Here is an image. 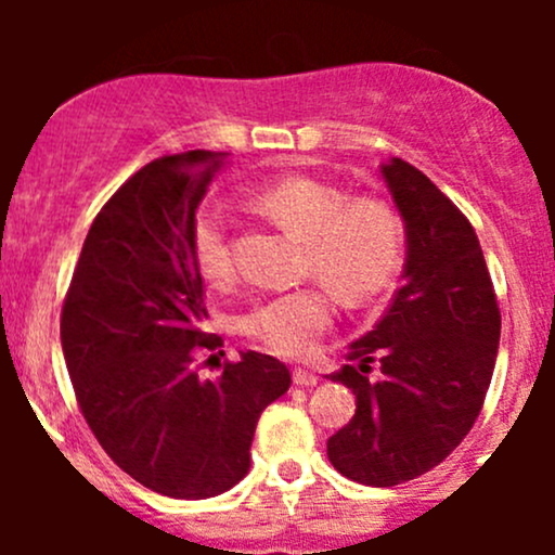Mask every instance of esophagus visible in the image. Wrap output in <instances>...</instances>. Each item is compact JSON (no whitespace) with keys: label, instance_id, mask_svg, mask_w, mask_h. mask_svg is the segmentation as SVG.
<instances>
[{"label":"esophagus","instance_id":"esophagus-1","mask_svg":"<svg viewBox=\"0 0 555 555\" xmlns=\"http://www.w3.org/2000/svg\"><path fill=\"white\" fill-rule=\"evenodd\" d=\"M292 380H295L297 386H315L318 384V375L310 373V371H305V367H295V371H292Z\"/></svg>","mask_w":555,"mask_h":555}]
</instances>
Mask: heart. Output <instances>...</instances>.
Here are the masks:
<instances>
[{"mask_svg": "<svg viewBox=\"0 0 555 555\" xmlns=\"http://www.w3.org/2000/svg\"><path fill=\"white\" fill-rule=\"evenodd\" d=\"M256 206L305 242V266L347 302H362L384 289L401 256V224L380 201L347 203V195L313 177L289 175L260 184ZM190 250L206 282L232 279L227 216L206 203L193 219ZM334 305L321 286L266 297L242 315L240 328L279 354H308L328 328Z\"/></svg>", "mask_w": 555, "mask_h": 555, "instance_id": "heart-1", "label": "heart"}]
</instances>
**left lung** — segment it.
I'll return each instance as SVG.
<instances>
[{"label":"left lung","instance_id":"8db88e82","mask_svg":"<svg viewBox=\"0 0 555 555\" xmlns=\"http://www.w3.org/2000/svg\"><path fill=\"white\" fill-rule=\"evenodd\" d=\"M380 177L404 221V273L384 318L349 347L360 365L331 375L352 388L358 410L328 438V460L349 480L391 488L441 464L475 425L501 310L467 216L401 158L380 164Z\"/></svg>","mask_w":555,"mask_h":555}]
</instances>
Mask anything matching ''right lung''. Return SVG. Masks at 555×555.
I'll return each instance as SVG.
<instances>
[{
  "instance_id": "right-lung-1",
  "label": "right lung",
  "mask_w": 555,
  "mask_h": 555,
  "mask_svg": "<svg viewBox=\"0 0 555 555\" xmlns=\"http://www.w3.org/2000/svg\"><path fill=\"white\" fill-rule=\"evenodd\" d=\"M227 154L145 164L93 219L62 305V352L95 441L140 486L214 499L250 469L260 412L292 384L284 362L242 352L203 378V279L190 232Z\"/></svg>"
}]
</instances>
